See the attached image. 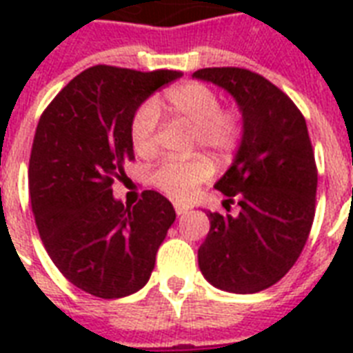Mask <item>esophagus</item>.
<instances>
[{
    "label": "esophagus",
    "mask_w": 353,
    "mask_h": 353,
    "mask_svg": "<svg viewBox=\"0 0 353 353\" xmlns=\"http://www.w3.org/2000/svg\"><path fill=\"white\" fill-rule=\"evenodd\" d=\"M174 209H176V214L177 216H183V214H187L188 210H190V207H188V205L179 203V201H177V203H174Z\"/></svg>",
    "instance_id": "1"
}]
</instances>
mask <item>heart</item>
I'll list each match as a JSON object with an SVG mask.
<instances>
[{"instance_id": "1", "label": "heart", "mask_w": 353, "mask_h": 353, "mask_svg": "<svg viewBox=\"0 0 353 353\" xmlns=\"http://www.w3.org/2000/svg\"><path fill=\"white\" fill-rule=\"evenodd\" d=\"M165 110L174 119L194 126V144L225 155L240 144L243 119L234 108H220V97L201 82H183L166 90L163 101L146 102L133 113L130 122V141L133 150L150 157L157 150L159 112ZM212 163L203 155L190 159H166L152 174L159 190L176 199H185L212 176Z\"/></svg>"}]
</instances>
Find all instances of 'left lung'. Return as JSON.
Returning <instances> with one entry per match:
<instances>
[{"mask_svg": "<svg viewBox=\"0 0 353 353\" xmlns=\"http://www.w3.org/2000/svg\"><path fill=\"white\" fill-rule=\"evenodd\" d=\"M194 79L220 85L240 108L243 135L214 188L238 214L207 212L198 249L201 273L218 290L258 293L276 284L301 256L312 231L317 166L306 121L284 91L240 68H205Z\"/></svg>", "mask_w": 353, "mask_h": 353, "instance_id": "left-lung-1", "label": "left lung"}]
</instances>
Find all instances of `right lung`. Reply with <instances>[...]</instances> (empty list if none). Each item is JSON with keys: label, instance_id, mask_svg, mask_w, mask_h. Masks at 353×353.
I'll use <instances>...</instances> for the list:
<instances>
[{"label": "right lung", "instance_id": "obj_1", "mask_svg": "<svg viewBox=\"0 0 353 353\" xmlns=\"http://www.w3.org/2000/svg\"><path fill=\"white\" fill-rule=\"evenodd\" d=\"M179 71L93 65L41 113L29 161V192L46 251L60 273L93 296L122 299L154 271L176 220L165 196L144 190L135 207L113 198V181L133 161L130 122Z\"/></svg>", "mask_w": 353, "mask_h": 353}]
</instances>
